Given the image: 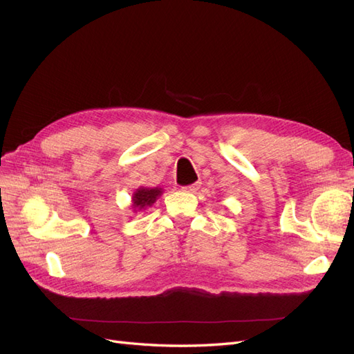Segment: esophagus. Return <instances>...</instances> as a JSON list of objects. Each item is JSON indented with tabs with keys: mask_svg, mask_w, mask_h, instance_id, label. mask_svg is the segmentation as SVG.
Instances as JSON below:
<instances>
[{
	"mask_svg": "<svg viewBox=\"0 0 354 354\" xmlns=\"http://www.w3.org/2000/svg\"><path fill=\"white\" fill-rule=\"evenodd\" d=\"M201 187V183H194V185H189V186H185L181 187L185 192H189V194H195V192H198V189Z\"/></svg>",
	"mask_w": 354,
	"mask_h": 354,
	"instance_id": "1",
	"label": "esophagus"
}]
</instances>
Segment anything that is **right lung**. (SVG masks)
Masks as SVG:
<instances>
[{
    "instance_id": "add662e5",
    "label": "right lung",
    "mask_w": 354,
    "mask_h": 354,
    "mask_svg": "<svg viewBox=\"0 0 354 354\" xmlns=\"http://www.w3.org/2000/svg\"><path fill=\"white\" fill-rule=\"evenodd\" d=\"M162 195V189L159 187H138L133 194V208L134 211H142L153 205L156 199Z\"/></svg>"
}]
</instances>
